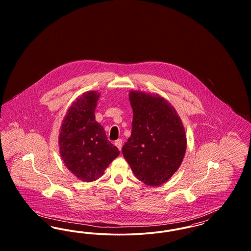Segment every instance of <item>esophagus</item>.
<instances>
[{"label": "esophagus", "mask_w": 251, "mask_h": 251, "mask_svg": "<svg viewBox=\"0 0 251 251\" xmlns=\"http://www.w3.org/2000/svg\"><path fill=\"white\" fill-rule=\"evenodd\" d=\"M115 145L118 147V149L121 151V148H122V140L121 139H118L117 141H115Z\"/></svg>", "instance_id": "obj_1"}]
</instances>
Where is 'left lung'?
I'll return each instance as SVG.
<instances>
[{
	"label": "left lung",
	"mask_w": 251,
	"mask_h": 251,
	"mask_svg": "<svg viewBox=\"0 0 251 251\" xmlns=\"http://www.w3.org/2000/svg\"><path fill=\"white\" fill-rule=\"evenodd\" d=\"M131 137L122 153L135 177L160 186L179 169L186 151L185 130L175 108L159 94L131 90Z\"/></svg>",
	"instance_id": "1"
}]
</instances>
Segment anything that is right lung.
Listing matches in <instances>:
<instances>
[{
  "label": "right lung",
  "instance_id": "right-lung-1",
  "mask_svg": "<svg viewBox=\"0 0 251 251\" xmlns=\"http://www.w3.org/2000/svg\"><path fill=\"white\" fill-rule=\"evenodd\" d=\"M100 93L87 91L79 96L60 127L59 152L68 169L78 179L91 182L99 179L120 155L107 139L103 127L95 120V109Z\"/></svg>",
  "mask_w": 251,
  "mask_h": 251
}]
</instances>
